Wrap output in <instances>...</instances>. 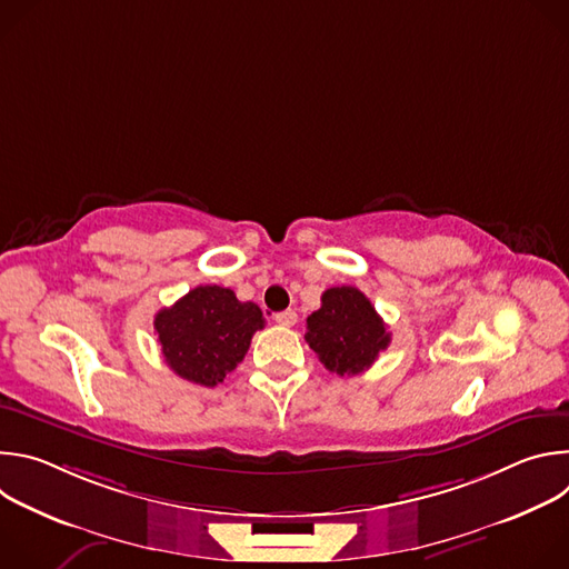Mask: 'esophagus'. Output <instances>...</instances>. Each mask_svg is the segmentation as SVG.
<instances>
[{"mask_svg": "<svg viewBox=\"0 0 569 569\" xmlns=\"http://www.w3.org/2000/svg\"><path fill=\"white\" fill-rule=\"evenodd\" d=\"M274 321L279 323V327H295L297 312L295 310H281V312L274 315Z\"/></svg>", "mask_w": 569, "mask_h": 569, "instance_id": "obj_1", "label": "esophagus"}]
</instances>
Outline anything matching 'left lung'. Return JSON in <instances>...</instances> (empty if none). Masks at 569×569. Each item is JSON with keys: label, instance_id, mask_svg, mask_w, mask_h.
<instances>
[{"label": "left lung", "instance_id": "8db88e82", "mask_svg": "<svg viewBox=\"0 0 569 569\" xmlns=\"http://www.w3.org/2000/svg\"><path fill=\"white\" fill-rule=\"evenodd\" d=\"M306 342L333 373L367 371L391 342L387 323L371 301L353 286L329 288L321 306L306 319Z\"/></svg>", "mask_w": 569, "mask_h": 569}]
</instances>
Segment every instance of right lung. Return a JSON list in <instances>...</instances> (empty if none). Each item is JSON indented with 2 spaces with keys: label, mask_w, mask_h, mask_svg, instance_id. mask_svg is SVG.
I'll list each match as a JSON object with an SVG mask.
<instances>
[{
  "label": "right lung",
  "mask_w": 569,
  "mask_h": 569,
  "mask_svg": "<svg viewBox=\"0 0 569 569\" xmlns=\"http://www.w3.org/2000/svg\"><path fill=\"white\" fill-rule=\"evenodd\" d=\"M266 327L252 301L233 290L198 286L154 315V331L167 365L184 380L216 387L246 358L252 336Z\"/></svg>",
  "instance_id": "obj_1"
}]
</instances>
